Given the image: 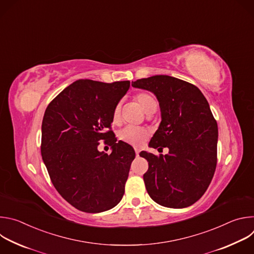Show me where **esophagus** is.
<instances>
[{
	"instance_id": "obj_1",
	"label": "esophagus",
	"mask_w": 254,
	"mask_h": 254,
	"mask_svg": "<svg viewBox=\"0 0 254 254\" xmlns=\"http://www.w3.org/2000/svg\"><path fill=\"white\" fill-rule=\"evenodd\" d=\"M138 154H139V151L135 149V156H136V157H138Z\"/></svg>"
}]
</instances>
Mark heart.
<instances>
[{
    "instance_id": "1",
    "label": "heart",
    "mask_w": 254,
    "mask_h": 254,
    "mask_svg": "<svg viewBox=\"0 0 254 254\" xmlns=\"http://www.w3.org/2000/svg\"><path fill=\"white\" fill-rule=\"evenodd\" d=\"M134 99L136 102L139 104L141 107V110L146 113L147 115H152L156 112L158 108V101L149 92H139L135 94ZM112 121L115 125H118L122 121V102H118L113 111L112 115ZM120 139L131 144L133 147H141L142 144L146 142L148 139L149 133L146 129H143L138 127H133V126H127L124 127L120 133H119Z\"/></svg>"
}]
</instances>
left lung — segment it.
Returning a JSON list of instances; mask_svg holds the SVG:
<instances>
[{
    "label": "left lung",
    "mask_w": 254,
    "mask_h": 254,
    "mask_svg": "<svg viewBox=\"0 0 254 254\" xmlns=\"http://www.w3.org/2000/svg\"><path fill=\"white\" fill-rule=\"evenodd\" d=\"M131 85L156 94L162 122L149 146L169 149L165 156L139 153L149 163L143 175L147 191L162 206L188 207L206 192L216 169L218 127L209 103L197 86L168 75Z\"/></svg>",
    "instance_id": "left-lung-1"
}]
</instances>
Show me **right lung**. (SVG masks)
<instances>
[{
	"mask_svg": "<svg viewBox=\"0 0 254 254\" xmlns=\"http://www.w3.org/2000/svg\"><path fill=\"white\" fill-rule=\"evenodd\" d=\"M129 84L128 80L79 79L62 90L45 111L43 162L58 193L80 211L110 210L125 194L135 153L128 143L117 141L112 115ZM99 140L113 148L112 154L97 150Z\"/></svg>",
	"mask_w": 254,
	"mask_h": 254,
	"instance_id": "right-lung-1",
	"label": "right lung"
}]
</instances>
